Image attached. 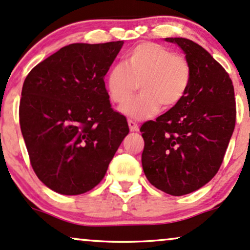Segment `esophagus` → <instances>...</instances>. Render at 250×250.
<instances>
[{
	"instance_id": "1",
	"label": "esophagus",
	"mask_w": 250,
	"mask_h": 250,
	"mask_svg": "<svg viewBox=\"0 0 250 250\" xmlns=\"http://www.w3.org/2000/svg\"><path fill=\"white\" fill-rule=\"evenodd\" d=\"M128 125H129V129H130V131H138V125L136 122H134L133 120H128Z\"/></svg>"
}]
</instances>
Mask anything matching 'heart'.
<instances>
[{
    "instance_id": "obj_1",
    "label": "heart",
    "mask_w": 250,
    "mask_h": 250,
    "mask_svg": "<svg viewBox=\"0 0 250 250\" xmlns=\"http://www.w3.org/2000/svg\"><path fill=\"white\" fill-rule=\"evenodd\" d=\"M191 80V68L184 57L155 43H141L125 55V64H115L106 76L109 98L123 104L140 83L141 94L120 108L135 120L155 115L159 107L169 109L184 98Z\"/></svg>"
}]
</instances>
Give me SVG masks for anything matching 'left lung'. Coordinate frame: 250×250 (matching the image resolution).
Instances as JSON below:
<instances>
[{
    "label": "left lung",
    "instance_id": "8db88e82",
    "mask_svg": "<svg viewBox=\"0 0 250 250\" xmlns=\"http://www.w3.org/2000/svg\"><path fill=\"white\" fill-rule=\"evenodd\" d=\"M165 41L183 50L191 80L178 104L141 127L142 167L158 190L184 195L218 172L235 127V99L228 73L204 47L186 38Z\"/></svg>",
    "mask_w": 250,
    "mask_h": 250
}]
</instances>
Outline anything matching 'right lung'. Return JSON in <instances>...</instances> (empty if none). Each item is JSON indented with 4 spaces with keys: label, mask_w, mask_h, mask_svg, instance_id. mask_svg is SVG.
Segmentation results:
<instances>
[{
    "label": "right lung",
    "mask_w": 250,
    "mask_h": 250,
    "mask_svg": "<svg viewBox=\"0 0 250 250\" xmlns=\"http://www.w3.org/2000/svg\"><path fill=\"white\" fill-rule=\"evenodd\" d=\"M122 45L70 44L24 80L21 130L35 173L57 193L77 195L95 188L129 133L104 81Z\"/></svg>",
    "instance_id": "obj_1"
}]
</instances>
